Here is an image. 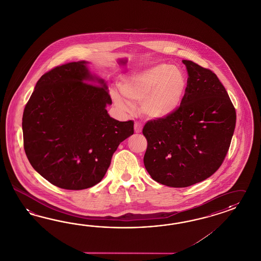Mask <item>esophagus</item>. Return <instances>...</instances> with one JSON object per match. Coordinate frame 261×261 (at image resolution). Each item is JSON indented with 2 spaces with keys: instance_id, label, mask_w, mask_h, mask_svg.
I'll return each instance as SVG.
<instances>
[{
  "instance_id": "1",
  "label": "esophagus",
  "mask_w": 261,
  "mask_h": 261,
  "mask_svg": "<svg viewBox=\"0 0 261 261\" xmlns=\"http://www.w3.org/2000/svg\"><path fill=\"white\" fill-rule=\"evenodd\" d=\"M134 128H135V133L139 134L142 132V125H141L140 123H139V122H136V123H135Z\"/></svg>"
}]
</instances>
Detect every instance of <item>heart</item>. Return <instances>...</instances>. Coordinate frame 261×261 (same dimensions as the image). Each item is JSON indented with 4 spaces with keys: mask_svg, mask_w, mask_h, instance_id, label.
Masks as SVG:
<instances>
[{
    "mask_svg": "<svg viewBox=\"0 0 261 261\" xmlns=\"http://www.w3.org/2000/svg\"><path fill=\"white\" fill-rule=\"evenodd\" d=\"M184 72L169 64H159L149 70L123 78L121 94L131 102L141 103L143 114L153 120L166 119L177 111L187 92ZM115 103L124 110L130 108L118 92L112 91Z\"/></svg>",
    "mask_w": 261,
    "mask_h": 261,
    "instance_id": "heart-1",
    "label": "heart"
}]
</instances>
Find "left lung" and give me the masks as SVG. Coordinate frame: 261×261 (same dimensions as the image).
Returning <instances> with one entry per match:
<instances>
[{
	"mask_svg": "<svg viewBox=\"0 0 261 261\" xmlns=\"http://www.w3.org/2000/svg\"><path fill=\"white\" fill-rule=\"evenodd\" d=\"M188 70L184 100L175 113L147 122L144 166L154 181L186 188L211 176L228 152L236 110L211 70L183 60Z\"/></svg>",
	"mask_w": 261,
	"mask_h": 261,
	"instance_id": "left-lung-1",
	"label": "left lung"
}]
</instances>
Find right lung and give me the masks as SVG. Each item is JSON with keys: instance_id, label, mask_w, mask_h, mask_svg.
<instances>
[{"instance_id": "right-lung-1", "label": "right lung", "mask_w": 261, "mask_h": 261, "mask_svg": "<svg viewBox=\"0 0 261 261\" xmlns=\"http://www.w3.org/2000/svg\"><path fill=\"white\" fill-rule=\"evenodd\" d=\"M88 61L58 66L35 87L22 116L27 159L58 188L79 191L102 181L118 146L134 134V121L111 118L108 84Z\"/></svg>"}]
</instances>
